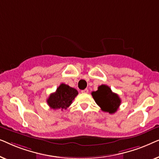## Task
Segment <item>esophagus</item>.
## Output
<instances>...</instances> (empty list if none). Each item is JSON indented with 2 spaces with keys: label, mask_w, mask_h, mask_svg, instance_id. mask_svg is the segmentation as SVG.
<instances>
[{
  "label": "esophagus",
  "mask_w": 159,
  "mask_h": 159,
  "mask_svg": "<svg viewBox=\"0 0 159 159\" xmlns=\"http://www.w3.org/2000/svg\"><path fill=\"white\" fill-rule=\"evenodd\" d=\"M81 92H82V93H88V89H84V90H82Z\"/></svg>",
  "instance_id": "esophagus-1"
}]
</instances>
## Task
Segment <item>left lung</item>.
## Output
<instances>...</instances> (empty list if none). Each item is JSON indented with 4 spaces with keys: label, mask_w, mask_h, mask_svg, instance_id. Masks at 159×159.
<instances>
[{
    "label": "left lung",
    "mask_w": 159,
    "mask_h": 159,
    "mask_svg": "<svg viewBox=\"0 0 159 159\" xmlns=\"http://www.w3.org/2000/svg\"><path fill=\"white\" fill-rule=\"evenodd\" d=\"M95 103L104 112L114 114L121 104V99L116 93H113L111 88L106 84H101L97 91L92 93Z\"/></svg>",
    "instance_id": "left-lung-1"
}]
</instances>
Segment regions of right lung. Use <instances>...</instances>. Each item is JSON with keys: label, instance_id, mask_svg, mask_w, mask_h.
Here are the masks:
<instances>
[{"label": "right lung", "instance_id": "1", "mask_svg": "<svg viewBox=\"0 0 159 159\" xmlns=\"http://www.w3.org/2000/svg\"><path fill=\"white\" fill-rule=\"evenodd\" d=\"M78 95L76 89L66 84H61L56 92L51 93L47 100L49 107L53 109H66Z\"/></svg>", "mask_w": 159, "mask_h": 159}]
</instances>
